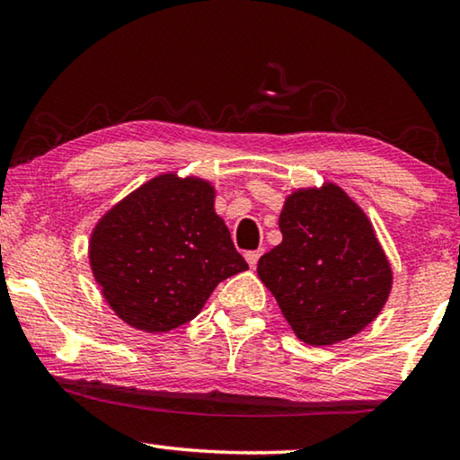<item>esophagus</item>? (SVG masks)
I'll list each match as a JSON object with an SVG mask.
<instances>
[{
    "instance_id": "34e87169",
    "label": "esophagus",
    "mask_w": 460,
    "mask_h": 460,
    "mask_svg": "<svg viewBox=\"0 0 460 460\" xmlns=\"http://www.w3.org/2000/svg\"><path fill=\"white\" fill-rule=\"evenodd\" d=\"M261 253H263V249H253V252H245V260H247L249 266H252V268L258 266Z\"/></svg>"
}]
</instances>
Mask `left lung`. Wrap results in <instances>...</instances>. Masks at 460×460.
<instances>
[{
	"label": "left lung",
	"instance_id": "left-lung-1",
	"mask_svg": "<svg viewBox=\"0 0 460 460\" xmlns=\"http://www.w3.org/2000/svg\"><path fill=\"white\" fill-rule=\"evenodd\" d=\"M279 231L282 243L261 255L258 276L296 337L318 347L363 331L385 305L392 268L361 208L334 184L298 190Z\"/></svg>",
	"mask_w": 460,
	"mask_h": 460
}]
</instances>
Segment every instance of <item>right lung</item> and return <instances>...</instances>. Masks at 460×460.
<instances>
[{"instance_id":"obj_1","label":"right lung","mask_w":460,"mask_h":460,"mask_svg":"<svg viewBox=\"0 0 460 460\" xmlns=\"http://www.w3.org/2000/svg\"><path fill=\"white\" fill-rule=\"evenodd\" d=\"M199 178H154L113 207L91 235V270L119 318L166 332L200 313L217 284L247 270Z\"/></svg>"}]
</instances>
